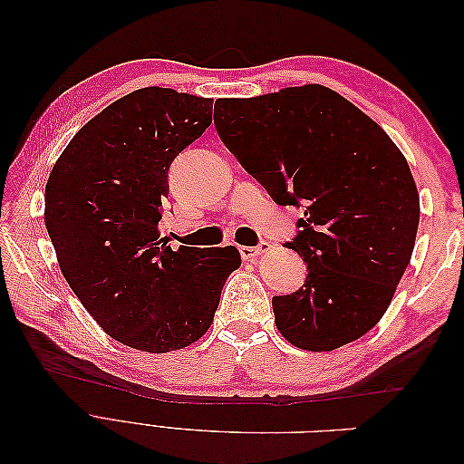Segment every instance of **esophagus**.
<instances>
[{"label":"esophagus","mask_w":464,"mask_h":464,"mask_svg":"<svg viewBox=\"0 0 464 464\" xmlns=\"http://www.w3.org/2000/svg\"><path fill=\"white\" fill-rule=\"evenodd\" d=\"M271 249V244L269 242H259L257 246H240L237 247V251H240L242 259H254V257H259L263 254H266V251Z\"/></svg>","instance_id":"1"}]
</instances>
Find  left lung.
Wrapping results in <instances>:
<instances>
[{"instance_id":"obj_1","label":"left lung","mask_w":464,"mask_h":464,"mask_svg":"<svg viewBox=\"0 0 464 464\" xmlns=\"http://www.w3.org/2000/svg\"><path fill=\"white\" fill-rule=\"evenodd\" d=\"M215 128L278 205L304 208L286 247L302 288L273 298L275 323L304 350H334L382 319L411 261L420 199L402 152L346 98L321 85L218 98Z\"/></svg>"}]
</instances>
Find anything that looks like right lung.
Here are the masks:
<instances>
[{"label":"right lung","instance_id":"right-lung-1","mask_svg":"<svg viewBox=\"0 0 464 464\" xmlns=\"http://www.w3.org/2000/svg\"><path fill=\"white\" fill-rule=\"evenodd\" d=\"M213 121L210 98L139 89L69 141L46 186L65 280L111 339L143 353L195 343L240 266L234 246L172 249L159 234L168 170Z\"/></svg>","mask_w":464,"mask_h":464}]
</instances>
